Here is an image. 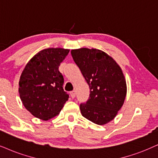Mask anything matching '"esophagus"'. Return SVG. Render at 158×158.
<instances>
[{"instance_id": "obj_1", "label": "esophagus", "mask_w": 158, "mask_h": 158, "mask_svg": "<svg viewBox=\"0 0 158 158\" xmlns=\"http://www.w3.org/2000/svg\"><path fill=\"white\" fill-rule=\"evenodd\" d=\"M70 95H71V98H75V96H76V91H74V90H73V91H71V93H70Z\"/></svg>"}]
</instances>
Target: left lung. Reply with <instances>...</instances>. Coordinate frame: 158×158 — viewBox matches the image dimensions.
<instances>
[{
	"instance_id": "left-lung-1",
	"label": "left lung",
	"mask_w": 158,
	"mask_h": 158,
	"mask_svg": "<svg viewBox=\"0 0 158 158\" xmlns=\"http://www.w3.org/2000/svg\"><path fill=\"white\" fill-rule=\"evenodd\" d=\"M71 53L90 89L89 99L79 106L81 114L97 125L109 123L126 96V81L121 68L99 49L81 48L72 49Z\"/></svg>"
}]
</instances>
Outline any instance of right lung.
Returning <instances> with one entry per match:
<instances>
[{"instance_id": "1", "label": "right lung", "mask_w": 158, "mask_h": 158, "mask_svg": "<svg viewBox=\"0 0 158 158\" xmlns=\"http://www.w3.org/2000/svg\"><path fill=\"white\" fill-rule=\"evenodd\" d=\"M69 52L62 48L43 49L30 60L22 73L19 97L25 109L37 118L48 120L59 114L69 99L58 70Z\"/></svg>"}]
</instances>
